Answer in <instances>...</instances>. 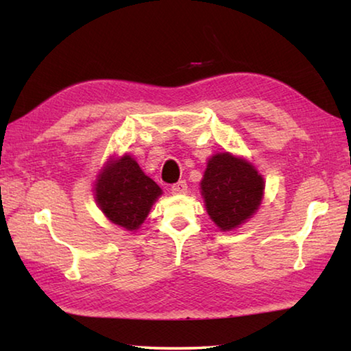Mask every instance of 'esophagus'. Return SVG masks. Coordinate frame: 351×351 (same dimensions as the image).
<instances>
[{"label": "esophagus", "instance_id": "esophagus-1", "mask_svg": "<svg viewBox=\"0 0 351 351\" xmlns=\"http://www.w3.org/2000/svg\"><path fill=\"white\" fill-rule=\"evenodd\" d=\"M171 193H175V195L187 193V184H186V181H180V182L173 184V186H171Z\"/></svg>", "mask_w": 351, "mask_h": 351}]
</instances>
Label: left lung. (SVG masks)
<instances>
[{
    "label": "left lung",
    "mask_w": 351,
    "mask_h": 351,
    "mask_svg": "<svg viewBox=\"0 0 351 351\" xmlns=\"http://www.w3.org/2000/svg\"><path fill=\"white\" fill-rule=\"evenodd\" d=\"M199 186L206 210L223 232L252 218L265 195V180L252 162L229 152L209 158Z\"/></svg>",
    "instance_id": "1"
}]
</instances>
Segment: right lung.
<instances>
[{
  "instance_id": "add662e5",
  "label": "right lung",
  "mask_w": 351,
  "mask_h": 351,
  "mask_svg": "<svg viewBox=\"0 0 351 351\" xmlns=\"http://www.w3.org/2000/svg\"><path fill=\"white\" fill-rule=\"evenodd\" d=\"M162 189L128 153L110 156L94 181V198L112 224L134 232L145 221Z\"/></svg>"
}]
</instances>
